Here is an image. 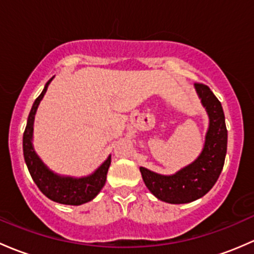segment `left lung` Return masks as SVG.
<instances>
[{
  "mask_svg": "<svg viewBox=\"0 0 254 254\" xmlns=\"http://www.w3.org/2000/svg\"><path fill=\"white\" fill-rule=\"evenodd\" d=\"M209 119L204 145L194 161L172 175H161L140 166L143 181L158 199L170 204L197 200L213 188L223 170L227 149V130L220 101L204 84H194Z\"/></svg>",
  "mask_w": 254,
  "mask_h": 254,
  "instance_id": "left-lung-1",
  "label": "left lung"
}]
</instances>
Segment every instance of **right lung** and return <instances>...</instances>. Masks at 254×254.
<instances>
[{
    "label": "right lung",
    "mask_w": 254,
    "mask_h": 254,
    "mask_svg": "<svg viewBox=\"0 0 254 254\" xmlns=\"http://www.w3.org/2000/svg\"><path fill=\"white\" fill-rule=\"evenodd\" d=\"M54 77L49 80L44 87L40 95L38 96L33 104L30 114L28 116L27 127L23 134V153L24 160L27 164L30 176L39 190L54 202L66 205H80L93 200L106 182L110 164H111V155L108 156L105 161L101 164L94 172L88 176L73 177L64 176L52 171L44 164L40 156L36 154L33 145L34 135V120H35L36 110H38L40 101L43 100L49 84Z\"/></svg>",
    "instance_id": "right-lung-1"
}]
</instances>
